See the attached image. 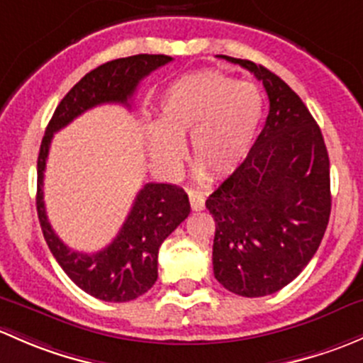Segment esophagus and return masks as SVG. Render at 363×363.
<instances>
[{
	"label": "esophagus",
	"mask_w": 363,
	"mask_h": 363,
	"mask_svg": "<svg viewBox=\"0 0 363 363\" xmlns=\"http://www.w3.org/2000/svg\"><path fill=\"white\" fill-rule=\"evenodd\" d=\"M186 194H189L190 208H192L194 211H201V209H204V203H206V199H204V194L201 192V190L189 189L186 190Z\"/></svg>",
	"instance_id": "esophagus-1"
}]
</instances>
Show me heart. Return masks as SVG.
I'll use <instances>...</instances> for the list:
<instances>
[{
    "mask_svg": "<svg viewBox=\"0 0 363 363\" xmlns=\"http://www.w3.org/2000/svg\"><path fill=\"white\" fill-rule=\"evenodd\" d=\"M264 118V96L252 82L216 69L182 77L159 104V125L148 129L150 154L174 171L189 138L190 157L211 178L234 173L252 150Z\"/></svg>",
    "mask_w": 363,
    "mask_h": 363,
    "instance_id": "1",
    "label": "heart"
}]
</instances>
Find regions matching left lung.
Here are the masks:
<instances>
[{"label": "left lung", "mask_w": 363, "mask_h": 363, "mask_svg": "<svg viewBox=\"0 0 363 363\" xmlns=\"http://www.w3.org/2000/svg\"><path fill=\"white\" fill-rule=\"evenodd\" d=\"M264 84L269 115L245 162L211 196L213 272L242 297L294 281L318 250L330 216V162L318 124L272 71L220 55Z\"/></svg>", "instance_id": "8db88e82"}]
</instances>
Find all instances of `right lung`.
<instances>
[{
	"mask_svg": "<svg viewBox=\"0 0 363 363\" xmlns=\"http://www.w3.org/2000/svg\"><path fill=\"white\" fill-rule=\"evenodd\" d=\"M173 61L162 54H138L115 59L85 74L55 108L38 155L36 211L45 241L71 281L92 297L106 302H127L140 297L157 281V257L164 239L189 216L185 190L171 183H145L117 238L96 253L69 250L48 223L43 203V173L54 133L78 115L104 103L130 108L138 85L160 66Z\"/></svg>",
	"mask_w": 363,
	"mask_h": 363,
	"instance_id": "right-lung-1",
	"label": "right lung"
}]
</instances>
